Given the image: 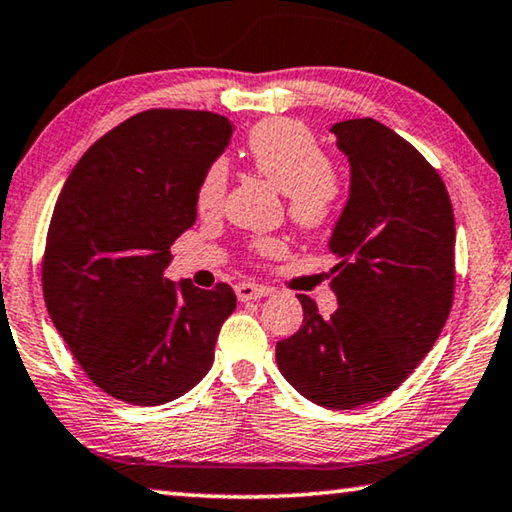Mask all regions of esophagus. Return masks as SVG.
I'll return each instance as SVG.
<instances>
[{
    "label": "esophagus",
    "mask_w": 512,
    "mask_h": 512,
    "mask_svg": "<svg viewBox=\"0 0 512 512\" xmlns=\"http://www.w3.org/2000/svg\"><path fill=\"white\" fill-rule=\"evenodd\" d=\"M234 291H237L239 300H257V298H264V296L273 294L271 287L255 285V282H239V285L234 287Z\"/></svg>",
    "instance_id": "esophagus-1"
}]
</instances>
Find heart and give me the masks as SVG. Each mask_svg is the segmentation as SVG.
Segmentation results:
<instances>
[{
    "label": "heart",
    "mask_w": 512,
    "mask_h": 512,
    "mask_svg": "<svg viewBox=\"0 0 512 512\" xmlns=\"http://www.w3.org/2000/svg\"><path fill=\"white\" fill-rule=\"evenodd\" d=\"M246 157L259 175L285 191L287 214L305 230L330 223L342 205L344 180L337 166L310 127L289 118H271L257 123L246 139ZM230 166L214 159L200 177L196 202L202 214L218 212L227 193ZM282 248L280 239L257 237L248 243L253 257H271Z\"/></svg>",
    "instance_id": "heart-1"
}]
</instances>
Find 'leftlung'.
<instances>
[{
    "instance_id": "8db88e82",
    "label": "left lung",
    "mask_w": 512,
    "mask_h": 512,
    "mask_svg": "<svg viewBox=\"0 0 512 512\" xmlns=\"http://www.w3.org/2000/svg\"><path fill=\"white\" fill-rule=\"evenodd\" d=\"M351 164V196L330 237L321 316L300 294L303 326L275 360L305 399L353 410L392 394L440 337L456 289V221L437 170L415 145L373 118L332 125Z\"/></svg>"
}]
</instances>
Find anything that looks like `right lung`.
<instances>
[{"instance_id":"right-lung-1","label":"right lung","mask_w":512,"mask_h":512,"mask_svg":"<svg viewBox=\"0 0 512 512\" xmlns=\"http://www.w3.org/2000/svg\"><path fill=\"white\" fill-rule=\"evenodd\" d=\"M230 136V120L212 111H141L97 139L63 184L45 241V305L113 399L168 403L212 367L237 296L225 282L175 285L166 269L196 223L200 177Z\"/></svg>"}]
</instances>
